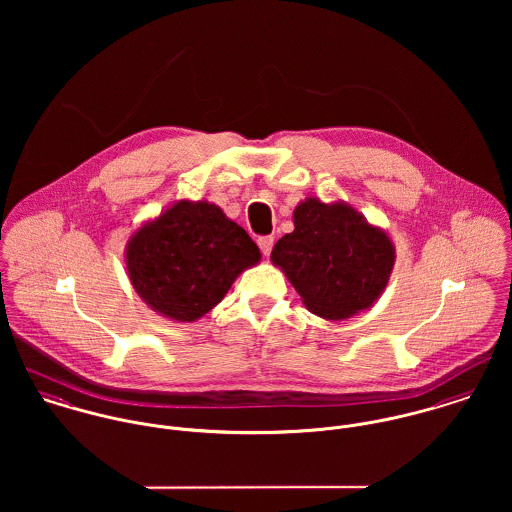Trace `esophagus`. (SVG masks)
I'll return each mask as SVG.
<instances>
[{
	"label": "esophagus",
	"instance_id": "34e87169",
	"mask_svg": "<svg viewBox=\"0 0 512 512\" xmlns=\"http://www.w3.org/2000/svg\"><path fill=\"white\" fill-rule=\"evenodd\" d=\"M258 246H260V250H262V254H270L272 252V246H274V236H262V238H258Z\"/></svg>",
	"mask_w": 512,
	"mask_h": 512
}]
</instances>
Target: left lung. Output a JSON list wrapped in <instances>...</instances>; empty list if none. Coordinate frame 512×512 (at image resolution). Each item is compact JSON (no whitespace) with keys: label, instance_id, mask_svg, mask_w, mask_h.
I'll return each instance as SVG.
<instances>
[{"label":"left lung","instance_id":"1","mask_svg":"<svg viewBox=\"0 0 512 512\" xmlns=\"http://www.w3.org/2000/svg\"><path fill=\"white\" fill-rule=\"evenodd\" d=\"M303 305L327 321L349 319L378 301L396 262L388 232L345 201L307 197L293 209V232L270 256Z\"/></svg>","mask_w":512,"mask_h":512}]
</instances>
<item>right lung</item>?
<instances>
[{"label":"right lung","instance_id":"obj_1","mask_svg":"<svg viewBox=\"0 0 512 512\" xmlns=\"http://www.w3.org/2000/svg\"><path fill=\"white\" fill-rule=\"evenodd\" d=\"M132 288L161 317L193 323L262 258L242 226L209 201L181 199L126 242Z\"/></svg>","mask_w":512,"mask_h":512}]
</instances>
